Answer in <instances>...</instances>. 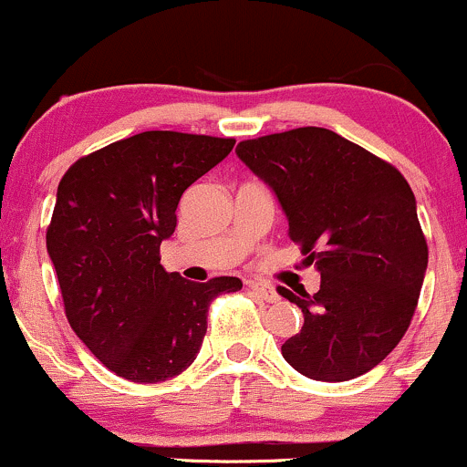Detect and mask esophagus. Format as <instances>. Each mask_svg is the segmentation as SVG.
I'll list each match as a JSON object with an SVG mask.
<instances>
[{
    "label": "esophagus",
    "instance_id": "34e87169",
    "mask_svg": "<svg viewBox=\"0 0 467 467\" xmlns=\"http://www.w3.org/2000/svg\"><path fill=\"white\" fill-rule=\"evenodd\" d=\"M248 288L253 290L254 295L259 296V299L268 301V304H275V301H279V292H276L275 285L264 284V281H250Z\"/></svg>",
    "mask_w": 467,
    "mask_h": 467
}]
</instances>
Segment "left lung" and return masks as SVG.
<instances>
[{"label": "left lung", "instance_id": "obj_1", "mask_svg": "<svg viewBox=\"0 0 467 467\" xmlns=\"http://www.w3.org/2000/svg\"><path fill=\"white\" fill-rule=\"evenodd\" d=\"M234 152L273 191L290 239L321 275L312 296L279 288L304 312L281 355L315 381L366 375L406 335L428 268L412 188L326 128L248 140Z\"/></svg>", "mask_w": 467, "mask_h": 467}]
</instances>
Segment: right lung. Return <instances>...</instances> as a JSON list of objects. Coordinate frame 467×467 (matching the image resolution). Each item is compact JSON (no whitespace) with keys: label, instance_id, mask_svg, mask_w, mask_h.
<instances>
[{"label":"right lung","instance_id":"1","mask_svg":"<svg viewBox=\"0 0 467 467\" xmlns=\"http://www.w3.org/2000/svg\"><path fill=\"white\" fill-rule=\"evenodd\" d=\"M233 146L148 130L81 157L61 177L46 248L66 317L92 355L128 381L182 375L202 348L210 301L242 290L237 276L194 284L159 264L182 194Z\"/></svg>","mask_w":467,"mask_h":467}]
</instances>
